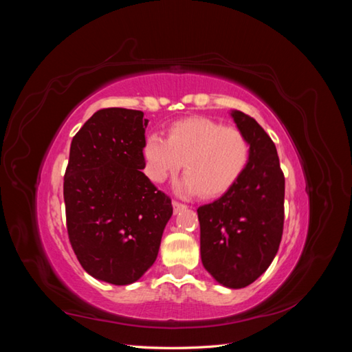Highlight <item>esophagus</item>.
I'll use <instances>...</instances> for the list:
<instances>
[{
  "instance_id": "esophagus-1",
  "label": "esophagus",
  "mask_w": 352,
  "mask_h": 352,
  "mask_svg": "<svg viewBox=\"0 0 352 352\" xmlns=\"http://www.w3.org/2000/svg\"><path fill=\"white\" fill-rule=\"evenodd\" d=\"M173 204V211H175V214H177V212H180V211H184V210H186V206H184V204H180V202H177V201H173L172 202Z\"/></svg>"
}]
</instances>
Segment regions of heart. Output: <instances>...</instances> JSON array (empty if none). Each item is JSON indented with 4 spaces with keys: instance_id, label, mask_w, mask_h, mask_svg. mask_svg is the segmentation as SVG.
<instances>
[{
    "instance_id": "b5f03b06",
    "label": "heart",
    "mask_w": 352,
    "mask_h": 352,
    "mask_svg": "<svg viewBox=\"0 0 352 352\" xmlns=\"http://www.w3.org/2000/svg\"><path fill=\"white\" fill-rule=\"evenodd\" d=\"M142 154L145 172L153 182H164L184 166L186 173L175 182L176 194L219 197L242 176L251 148L239 129L207 117H190L170 126L167 140L148 136Z\"/></svg>"
}]
</instances>
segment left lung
<instances>
[{"label":"left lung","instance_id":"left-lung-1","mask_svg":"<svg viewBox=\"0 0 352 352\" xmlns=\"http://www.w3.org/2000/svg\"><path fill=\"white\" fill-rule=\"evenodd\" d=\"M230 116L250 142L248 166L235 185L197 212L202 265L221 286L241 289L257 280L278 254L285 177L263 127L239 110H230Z\"/></svg>","mask_w":352,"mask_h":352}]
</instances>
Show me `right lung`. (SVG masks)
Instances as JSON below:
<instances>
[{
  "instance_id": "add662e5",
  "label": "right lung",
  "mask_w": 352,
  "mask_h": 352,
  "mask_svg": "<svg viewBox=\"0 0 352 352\" xmlns=\"http://www.w3.org/2000/svg\"><path fill=\"white\" fill-rule=\"evenodd\" d=\"M140 110L104 109L74 135L65 175L69 239L82 267L111 285L140 280L154 264L172 201L150 182Z\"/></svg>"
}]
</instances>
